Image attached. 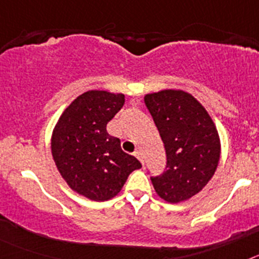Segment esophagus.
Here are the masks:
<instances>
[{
	"label": "esophagus",
	"mask_w": 259,
	"mask_h": 259,
	"mask_svg": "<svg viewBox=\"0 0 259 259\" xmlns=\"http://www.w3.org/2000/svg\"><path fill=\"white\" fill-rule=\"evenodd\" d=\"M135 155H136L137 159H139V161L144 164V155H143V153H141V150H136V152H135Z\"/></svg>",
	"instance_id": "obj_1"
}]
</instances>
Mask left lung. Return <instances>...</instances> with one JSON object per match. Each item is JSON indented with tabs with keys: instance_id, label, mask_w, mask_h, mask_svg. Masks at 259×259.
Masks as SVG:
<instances>
[{
	"instance_id": "1",
	"label": "left lung",
	"mask_w": 259,
	"mask_h": 259,
	"mask_svg": "<svg viewBox=\"0 0 259 259\" xmlns=\"http://www.w3.org/2000/svg\"><path fill=\"white\" fill-rule=\"evenodd\" d=\"M166 150V171L150 178L162 200H189L214 175L221 158L218 130L206 109L180 89H163L144 97Z\"/></svg>"
}]
</instances>
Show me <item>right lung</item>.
<instances>
[{
  "label": "right lung",
  "mask_w": 259,
  "mask_h": 259,
  "mask_svg": "<svg viewBox=\"0 0 259 259\" xmlns=\"http://www.w3.org/2000/svg\"><path fill=\"white\" fill-rule=\"evenodd\" d=\"M123 105L122 93L88 91L66 107L53 130L52 155L59 174L72 191L89 200L115 197L128 175L141 167L106 131Z\"/></svg>",
  "instance_id": "add662e5"
}]
</instances>
